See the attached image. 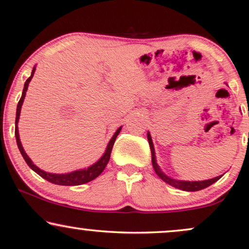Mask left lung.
<instances>
[{"label": "left lung", "instance_id": "8db88e82", "mask_svg": "<svg viewBox=\"0 0 249 249\" xmlns=\"http://www.w3.org/2000/svg\"><path fill=\"white\" fill-rule=\"evenodd\" d=\"M148 140H149V144H150V149H151V157H152V166H153V169L157 173V175L162 179L163 181H166L171 186L176 187V188H179L181 191H187V192H196V191H201L203 188H206L209 187L210 185H212L213 183H215L216 180H219L220 178L222 177L221 176H218L215 178H212V179H208V180H203V181H183V180H175V179H171L168 176H166L162 171L160 170V168L158 164H157V161H156V156H155V148H153V143H152V140H151V136H150V133H148Z\"/></svg>", "mask_w": 249, "mask_h": 249}]
</instances>
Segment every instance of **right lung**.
Instances as JSON below:
<instances>
[{"mask_svg": "<svg viewBox=\"0 0 249 249\" xmlns=\"http://www.w3.org/2000/svg\"><path fill=\"white\" fill-rule=\"evenodd\" d=\"M35 70L36 69H33V72H31V75L29 78L27 79L26 83H24V87H23V91H22V96H21L19 103H18V106H17V116H16V139H17V144H18V148L20 150L21 155H22L23 159L26 160V162L28 166H29L31 169L34 171H36V173L41 176L45 179L50 181V183H53L56 185H63V186H76V185H82V184H86V183H89V181L93 180L94 178H97L99 175L103 173L105 168H106L108 161L110 159V153H111V150H113V145L115 143V140H116L117 135L120 134L122 127H120L117 129L116 132H115V134L111 140L108 143L107 145V149H106V152H105V155L101 157V158L97 161L96 163L92 164V166L89 167L88 169H82V170H76V171H73V173H70V174H62V175H58V174H51V173H46V171L39 169V168L35 166L33 163V161L30 160L29 157L27 156V153L24 152V150L22 148V145H21V142H20V138H19V131H18V122H19V116H20V110H21V106H22V103H23V99H24V96H26V91L28 89V85H29L31 78L34 76V73H35Z\"/></svg>", "mask_w": 249, "mask_h": 249, "instance_id": "obj_1", "label": "right lung"}]
</instances>
